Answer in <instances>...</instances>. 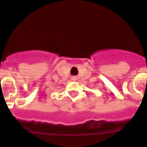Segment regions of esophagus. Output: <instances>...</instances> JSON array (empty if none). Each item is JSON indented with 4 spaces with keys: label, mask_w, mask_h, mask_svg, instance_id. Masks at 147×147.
Segmentation results:
<instances>
[{
    "label": "esophagus",
    "mask_w": 147,
    "mask_h": 147,
    "mask_svg": "<svg viewBox=\"0 0 147 147\" xmlns=\"http://www.w3.org/2000/svg\"><path fill=\"white\" fill-rule=\"evenodd\" d=\"M76 80H77V78H76V76H73V77H72V80H73V81H76Z\"/></svg>",
    "instance_id": "obj_1"
}]
</instances>
